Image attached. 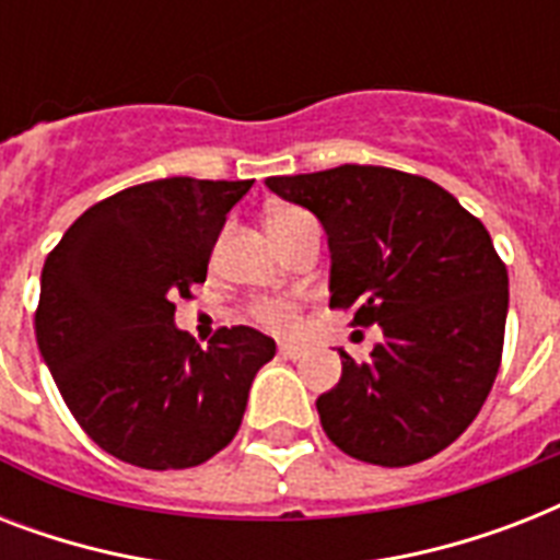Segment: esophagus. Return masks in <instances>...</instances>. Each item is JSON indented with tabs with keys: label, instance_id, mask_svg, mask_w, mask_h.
I'll return each mask as SVG.
<instances>
[{
	"label": "esophagus",
	"instance_id": "34e87169",
	"mask_svg": "<svg viewBox=\"0 0 560 560\" xmlns=\"http://www.w3.org/2000/svg\"><path fill=\"white\" fill-rule=\"evenodd\" d=\"M279 354L284 360H302L305 358V349H302V346H293V342H281Z\"/></svg>",
	"mask_w": 560,
	"mask_h": 560
}]
</instances>
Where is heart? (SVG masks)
I'll return each mask as SVG.
<instances>
[{
  "label": "heart",
  "mask_w": 560,
  "mask_h": 560,
  "mask_svg": "<svg viewBox=\"0 0 560 560\" xmlns=\"http://www.w3.org/2000/svg\"><path fill=\"white\" fill-rule=\"evenodd\" d=\"M307 218L302 209H293V206H284V209H276L270 214V232H279V229L296 223V220ZM249 314L258 325H264L267 331L276 334H293L299 328V305L293 299L284 296H261L255 299L249 305Z\"/></svg>",
  "instance_id": "b5f03b06"
}]
</instances>
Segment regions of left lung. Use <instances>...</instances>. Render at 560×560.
Instances as JSON below:
<instances>
[{
    "mask_svg": "<svg viewBox=\"0 0 560 560\" xmlns=\"http://www.w3.org/2000/svg\"><path fill=\"white\" fill-rule=\"evenodd\" d=\"M267 188L328 232L334 311L383 328L369 360L340 349V383L316 398L328 439L383 468L444 451L503 360L509 272L488 229L433 179L381 165L267 177Z\"/></svg>",
    "mask_w": 560,
    "mask_h": 560,
    "instance_id": "left-lung-1",
    "label": "left lung"
}]
</instances>
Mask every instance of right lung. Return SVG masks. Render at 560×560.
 <instances>
[{"label":"right lung","mask_w":560,"mask_h":560,"mask_svg":"<svg viewBox=\"0 0 560 560\" xmlns=\"http://www.w3.org/2000/svg\"><path fill=\"white\" fill-rule=\"evenodd\" d=\"M255 179H153L86 209L48 253L37 349L83 433L148 470L194 468L235 439L276 342L220 328L200 349L174 299L206 281L229 209Z\"/></svg>","instance_id":"add662e5"}]
</instances>
